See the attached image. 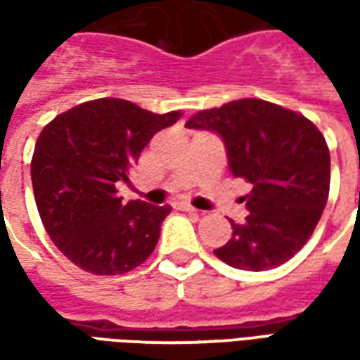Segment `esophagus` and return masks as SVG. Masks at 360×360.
I'll list each match as a JSON object with an SVG mask.
<instances>
[{
  "mask_svg": "<svg viewBox=\"0 0 360 360\" xmlns=\"http://www.w3.org/2000/svg\"><path fill=\"white\" fill-rule=\"evenodd\" d=\"M173 206H175L177 210H183V212H196L195 206H191L188 202H175Z\"/></svg>",
  "mask_w": 360,
  "mask_h": 360,
  "instance_id": "esophagus-1",
  "label": "esophagus"
}]
</instances>
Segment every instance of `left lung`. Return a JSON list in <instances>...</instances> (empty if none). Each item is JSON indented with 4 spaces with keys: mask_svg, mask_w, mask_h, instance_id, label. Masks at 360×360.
Here are the masks:
<instances>
[{
    "mask_svg": "<svg viewBox=\"0 0 360 360\" xmlns=\"http://www.w3.org/2000/svg\"><path fill=\"white\" fill-rule=\"evenodd\" d=\"M188 129L226 142L233 177L249 181V216L214 250L226 264L262 271L293 258L309 241L328 202L330 150L309 119L278 103L245 98L195 113Z\"/></svg>",
    "mask_w": 360,
    "mask_h": 360,
    "instance_id": "1",
    "label": "left lung"
}]
</instances>
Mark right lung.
<instances>
[{"instance_id": "right-lung-1", "label": "right lung", "mask_w": 360, "mask_h": 360, "mask_svg": "<svg viewBox=\"0 0 360 360\" xmlns=\"http://www.w3.org/2000/svg\"><path fill=\"white\" fill-rule=\"evenodd\" d=\"M181 111L152 113L121 98L75 105L44 127L30 162L36 206L53 245L75 266L96 276L134 270L154 252L169 206L123 202L150 139Z\"/></svg>"}]
</instances>
